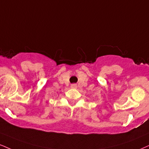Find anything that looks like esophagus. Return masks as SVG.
<instances>
[{
	"label": "esophagus",
	"mask_w": 149,
	"mask_h": 149,
	"mask_svg": "<svg viewBox=\"0 0 149 149\" xmlns=\"http://www.w3.org/2000/svg\"><path fill=\"white\" fill-rule=\"evenodd\" d=\"M71 87H72V88H76L77 86L76 85H75V84H73V85H71Z\"/></svg>",
	"instance_id": "34e87169"
}]
</instances>
